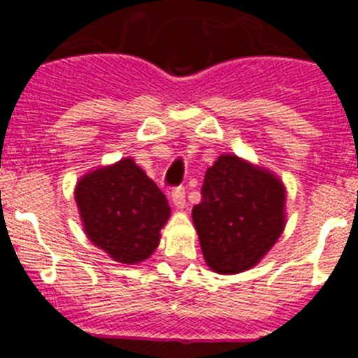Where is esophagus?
Masks as SVG:
<instances>
[{"mask_svg":"<svg viewBox=\"0 0 358 358\" xmlns=\"http://www.w3.org/2000/svg\"><path fill=\"white\" fill-rule=\"evenodd\" d=\"M171 201L176 208H185V189L183 187H175L171 190Z\"/></svg>","mask_w":358,"mask_h":358,"instance_id":"34e87169","label":"esophagus"}]
</instances>
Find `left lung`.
I'll return each instance as SVG.
<instances>
[{"instance_id": "obj_1", "label": "left lung", "mask_w": 358, "mask_h": 358, "mask_svg": "<svg viewBox=\"0 0 358 358\" xmlns=\"http://www.w3.org/2000/svg\"><path fill=\"white\" fill-rule=\"evenodd\" d=\"M286 190L279 178L236 156L206 171L192 218L206 263L218 273L255 266L284 230Z\"/></svg>"}]
</instances>
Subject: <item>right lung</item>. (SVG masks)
Segmentation results:
<instances>
[{
    "label": "right lung",
    "instance_id": "1",
    "mask_svg": "<svg viewBox=\"0 0 358 358\" xmlns=\"http://www.w3.org/2000/svg\"><path fill=\"white\" fill-rule=\"evenodd\" d=\"M76 202L90 241L121 263L143 262L156 251L171 211L164 194L131 159L83 176Z\"/></svg>",
    "mask_w": 358,
    "mask_h": 358
}]
</instances>
